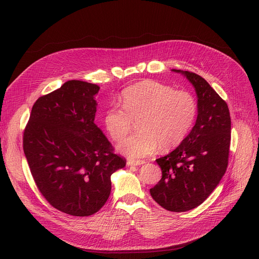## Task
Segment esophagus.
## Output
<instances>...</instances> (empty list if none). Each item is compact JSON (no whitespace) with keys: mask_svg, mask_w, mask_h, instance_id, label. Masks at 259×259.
I'll list each match as a JSON object with an SVG mask.
<instances>
[{"mask_svg":"<svg viewBox=\"0 0 259 259\" xmlns=\"http://www.w3.org/2000/svg\"><path fill=\"white\" fill-rule=\"evenodd\" d=\"M145 164V160H132V159H129L127 161V165L128 166H140V165H143Z\"/></svg>","mask_w":259,"mask_h":259,"instance_id":"esophagus-1","label":"esophagus"}]
</instances>
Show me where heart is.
<instances>
[{"label": "heart", "instance_id": "b5f03b06", "mask_svg": "<svg viewBox=\"0 0 259 259\" xmlns=\"http://www.w3.org/2000/svg\"><path fill=\"white\" fill-rule=\"evenodd\" d=\"M121 108L110 107L104 124L111 139L124 140L137 121L139 132L118 146V151L131 159L178 147L192 129L197 116L193 95L156 80H143L121 93Z\"/></svg>", "mask_w": 259, "mask_h": 259}]
</instances>
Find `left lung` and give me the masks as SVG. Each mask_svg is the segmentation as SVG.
Here are the masks:
<instances>
[{
  "label": "left lung",
  "mask_w": 259,
  "mask_h": 259,
  "mask_svg": "<svg viewBox=\"0 0 259 259\" xmlns=\"http://www.w3.org/2000/svg\"><path fill=\"white\" fill-rule=\"evenodd\" d=\"M183 73L197 94V118L181 145L156 159L160 181L150 189L152 198L171 212L198 207L220 184L229 162L231 117L227 103L200 75Z\"/></svg>",
  "instance_id": "left-lung-1"
}]
</instances>
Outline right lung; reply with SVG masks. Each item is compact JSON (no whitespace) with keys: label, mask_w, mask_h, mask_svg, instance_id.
Wrapping results in <instances>:
<instances>
[{"label":"right lung","mask_w":259,"mask_h":259,"mask_svg":"<svg viewBox=\"0 0 259 259\" xmlns=\"http://www.w3.org/2000/svg\"><path fill=\"white\" fill-rule=\"evenodd\" d=\"M100 90L68 80L34 103L23 149L38 191L50 205L72 216H89L106 203L110 176L126 166L95 125Z\"/></svg>","instance_id":"add662e5"}]
</instances>
